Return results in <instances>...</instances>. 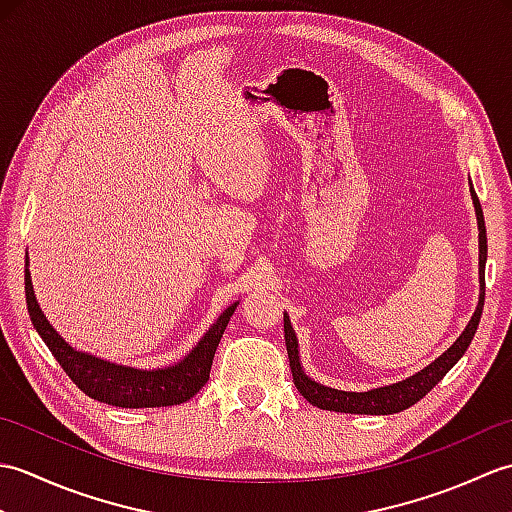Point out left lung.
Segmentation results:
<instances>
[{
    "label": "left lung",
    "mask_w": 512,
    "mask_h": 512,
    "mask_svg": "<svg viewBox=\"0 0 512 512\" xmlns=\"http://www.w3.org/2000/svg\"><path fill=\"white\" fill-rule=\"evenodd\" d=\"M471 187V198L475 206V217H477V231H480V301H477V308L473 317L466 325L464 332L455 339V343L449 347L447 352L440 354L436 361L429 363L418 374H413L405 380H398L394 385L367 389V391H343L334 387H325L317 380H312L306 372H303L301 358H299V339L295 330H292L290 317L284 312V334H286V350L290 358V369H292V380H295V387L299 394L306 398L310 405L328 411H341V413H367V416H387V413H398L402 409H409L416 405L420 398H424L429 391L436 387L440 380L447 376L449 369L460 361L464 356L466 347L471 345L473 336L477 332V325H480V317L484 310V268H486V224H484V213L480 200H477V193Z\"/></svg>",
    "instance_id": "obj_1"
}]
</instances>
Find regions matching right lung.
<instances>
[{
    "instance_id": "right-lung-1",
    "label": "right lung",
    "mask_w": 512,
    "mask_h": 512,
    "mask_svg": "<svg viewBox=\"0 0 512 512\" xmlns=\"http://www.w3.org/2000/svg\"><path fill=\"white\" fill-rule=\"evenodd\" d=\"M28 266L30 264L26 262V306L35 330L76 387L85 391L90 398L114 407H171L187 402L198 394L206 385V380H209L217 345H220L226 325L239 306V301L231 303L211 328L204 332L195 347H191L189 354H184L178 363L156 369L118 365L94 354L79 352L52 328L46 314L39 308Z\"/></svg>"
}]
</instances>
